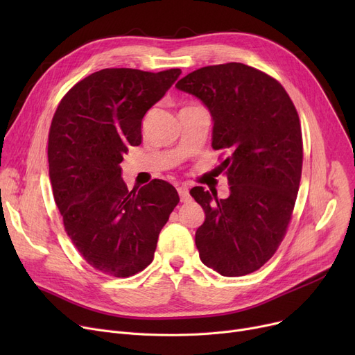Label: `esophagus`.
Instances as JSON below:
<instances>
[{
	"label": "esophagus",
	"mask_w": 355,
	"mask_h": 355,
	"mask_svg": "<svg viewBox=\"0 0 355 355\" xmlns=\"http://www.w3.org/2000/svg\"><path fill=\"white\" fill-rule=\"evenodd\" d=\"M177 190H178L181 202H185V201L190 200V193H189V189H187V187H184V185H181V187H178Z\"/></svg>",
	"instance_id": "1"
}]
</instances>
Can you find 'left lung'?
Masks as SVG:
<instances>
[{
	"label": "left lung",
	"mask_w": 355,
	"mask_h": 355,
	"mask_svg": "<svg viewBox=\"0 0 355 355\" xmlns=\"http://www.w3.org/2000/svg\"><path fill=\"white\" fill-rule=\"evenodd\" d=\"M175 87L210 110L211 146L229 151L220 166L230 196L190 191L206 213L196 232L201 262L229 277L252 273L275 254L291 221L304 158L300 116L281 83L243 63L201 67Z\"/></svg>",
	"instance_id": "obj_1"
}]
</instances>
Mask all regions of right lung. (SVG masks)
<instances>
[{"instance_id":"right-lung-1","label":"right lung","mask_w":355,"mask_h":355,"mask_svg":"<svg viewBox=\"0 0 355 355\" xmlns=\"http://www.w3.org/2000/svg\"><path fill=\"white\" fill-rule=\"evenodd\" d=\"M180 74L103 69L74 85L53 116L47 155L54 201L74 248L106 275L129 277L151 263L180 201L164 180L129 191L119 165L142 141V118Z\"/></svg>"}]
</instances>
